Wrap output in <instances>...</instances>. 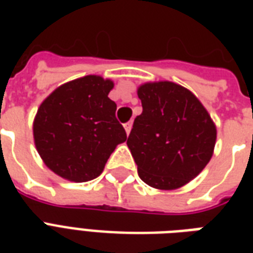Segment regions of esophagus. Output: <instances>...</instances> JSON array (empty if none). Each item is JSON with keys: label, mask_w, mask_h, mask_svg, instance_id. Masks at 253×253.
<instances>
[{"label": "esophagus", "mask_w": 253, "mask_h": 253, "mask_svg": "<svg viewBox=\"0 0 253 253\" xmlns=\"http://www.w3.org/2000/svg\"><path fill=\"white\" fill-rule=\"evenodd\" d=\"M131 127H132V122H127V123H125V130H126L127 134H130V131H131Z\"/></svg>", "instance_id": "obj_1"}]
</instances>
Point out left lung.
<instances>
[{
	"label": "left lung",
	"instance_id": "left-lung-1",
	"mask_svg": "<svg viewBox=\"0 0 253 253\" xmlns=\"http://www.w3.org/2000/svg\"><path fill=\"white\" fill-rule=\"evenodd\" d=\"M142 114L134 119L127 145L138 175L159 190L184 186L212 156L217 130L190 90L169 81L138 88Z\"/></svg>",
	"mask_w": 253,
	"mask_h": 253
}]
</instances>
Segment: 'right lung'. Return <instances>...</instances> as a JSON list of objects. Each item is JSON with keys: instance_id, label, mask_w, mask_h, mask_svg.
Segmentation results:
<instances>
[{"instance_id": "obj_1", "label": "right lung", "mask_w": 253, "mask_h": 253, "mask_svg": "<svg viewBox=\"0 0 253 253\" xmlns=\"http://www.w3.org/2000/svg\"><path fill=\"white\" fill-rule=\"evenodd\" d=\"M114 83L85 76L63 84L39 107L35 145L44 164L72 181H88L103 172L116 145L127 139L108 97Z\"/></svg>"}]
</instances>
